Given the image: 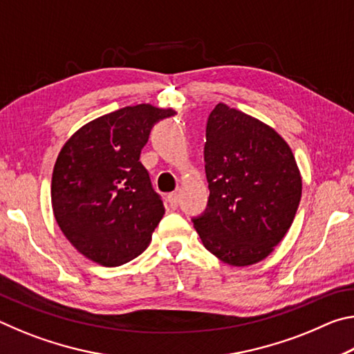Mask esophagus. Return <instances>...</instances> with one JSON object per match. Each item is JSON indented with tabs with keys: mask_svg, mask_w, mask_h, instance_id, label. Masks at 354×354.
Returning <instances> with one entry per match:
<instances>
[{
	"mask_svg": "<svg viewBox=\"0 0 354 354\" xmlns=\"http://www.w3.org/2000/svg\"><path fill=\"white\" fill-rule=\"evenodd\" d=\"M167 201H169V206L176 209L178 207V203H179V195L176 194V192H171V194H169V196H167Z\"/></svg>",
	"mask_w": 354,
	"mask_h": 354,
	"instance_id": "esophagus-1",
	"label": "esophagus"
}]
</instances>
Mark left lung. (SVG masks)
<instances>
[{
    "label": "left lung",
    "instance_id": "1",
    "mask_svg": "<svg viewBox=\"0 0 354 354\" xmlns=\"http://www.w3.org/2000/svg\"><path fill=\"white\" fill-rule=\"evenodd\" d=\"M207 207L194 226L220 261L245 267L272 253L301 198V175L277 131L223 103L206 124Z\"/></svg>",
    "mask_w": 354,
    "mask_h": 354
}]
</instances>
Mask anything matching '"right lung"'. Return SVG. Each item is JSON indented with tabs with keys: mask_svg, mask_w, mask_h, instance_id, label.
<instances>
[{
	"mask_svg": "<svg viewBox=\"0 0 354 354\" xmlns=\"http://www.w3.org/2000/svg\"><path fill=\"white\" fill-rule=\"evenodd\" d=\"M173 109L128 106L84 124L53 170L51 205L68 242L88 259L117 267L145 251L165 207L140 151Z\"/></svg>",
	"mask_w": 354,
	"mask_h": 354,
	"instance_id": "add662e5",
	"label": "right lung"
}]
</instances>
